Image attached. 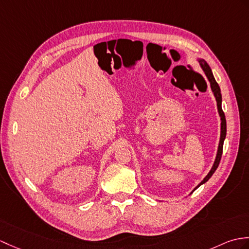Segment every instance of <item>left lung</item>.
Masks as SVG:
<instances>
[{
	"label": "left lung",
	"instance_id": "obj_1",
	"mask_svg": "<svg viewBox=\"0 0 249 249\" xmlns=\"http://www.w3.org/2000/svg\"><path fill=\"white\" fill-rule=\"evenodd\" d=\"M199 63L201 68H203V70L205 72V74L207 75L208 79H209L210 82V85H211V89L213 91V93H214V96H215V100H216V104H217V109H218V113H219V117H221V139H219V144H218V149H217V155H216V158H215V161H214V164H213L211 171L208 173V175L204 178V180L201 181L197 187H196L194 190L197 189L199 186H201V184L207 182L208 180H209L210 177L213 175V173L215 172V170L217 169V166L219 164V161H221V158H222V154H223V144H224V140L225 138H226V118H225V113L223 111L222 109V94H221V89H219V86L217 85L216 80L214 78V76H213V74L211 72V69L209 67V65L204 60V59H200L199 60ZM193 190V191H194Z\"/></svg>",
	"mask_w": 249,
	"mask_h": 249
}]
</instances>
